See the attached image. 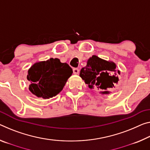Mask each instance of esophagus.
Listing matches in <instances>:
<instances>
[{"mask_svg":"<svg viewBox=\"0 0 150 150\" xmlns=\"http://www.w3.org/2000/svg\"><path fill=\"white\" fill-rule=\"evenodd\" d=\"M73 73H74V74H75V75H77V74H79V69L78 68H74L73 69Z\"/></svg>","mask_w":150,"mask_h":150,"instance_id":"1","label":"esophagus"}]
</instances>
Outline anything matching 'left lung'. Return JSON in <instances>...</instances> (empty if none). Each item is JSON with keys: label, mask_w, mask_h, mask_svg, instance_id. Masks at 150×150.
<instances>
[{"label": "left lung", "mask_w": 150, "mask_h": 150, "mask_svg": "<svg viewBox=\"0 0 150 150\" xmlns=\"http://www.w3.org/2000/svg\"><path fill=\"white\" fill-rule=\"evenodd\" d=\"M116 65L113 62L103 60L93 55L89 58L87 65L80 71V77L85 81L89 87L96 88L102 91V94H108V89L113 88L119 81L117 75L120 71H116Z\"/></svg>", "instance_id": "8db88e82"}]
</instances>
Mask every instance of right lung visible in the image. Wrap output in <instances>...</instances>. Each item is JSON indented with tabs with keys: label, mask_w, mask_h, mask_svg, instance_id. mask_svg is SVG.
<instances>
[{
	"label": "right lung",
	"mask_w": 150,
	"mask_h": 150,
	"mask_svg": "<svg viewBox=\"0 0 150 150\" xmlns=\"http://www.w3.org/2000/svg\"><path fill=\"white\" fill-rule=\"evenodd\" d=\"M72 73L70 66L57 58L36 63L28 71V89L38 97L49 99L62 91Z\"/></svg>",
	"instance_id": "1"
}]
</instances>
